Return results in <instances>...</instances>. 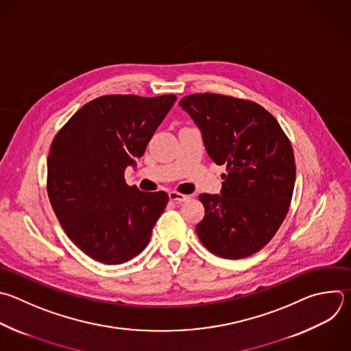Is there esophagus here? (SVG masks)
Returning <instances> with one entry per match:
<instances>
[{"mask_svg": "<svg viewBox=\"0 0 351 351\" xmlns=\"http://www.w3.org/2000/svg\"><path fill=\"white\" fill-rule=\"evenodd\" d=\"M190 197L186 195V194H182V193H178V191H171L169 193V199L171 201H175V202H183L186 199H189Z\"/></svg>", "mask_w": 351, "mask_h": 351, "instance_id": "obj_1", "label": "esophagus"}]
</instances>
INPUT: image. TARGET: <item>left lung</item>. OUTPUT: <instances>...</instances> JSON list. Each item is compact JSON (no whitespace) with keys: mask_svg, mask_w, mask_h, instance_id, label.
Here are the masks:
<instances>
[{"mask_svg":"<svg viewBox=\"0 0 351 351\" xmlns=\"http://www.w3.org/2000/svg\"><path fill=\"white\" fill-rule=\"evenodd\" d=\"M179 106L201 130L208 156L227 171L220 194L198 197L205 215L197 236L220 258L251 256L270 243L288 213L296 178L291 142L252 100L194 93Z\"/></svg>","mask_w":351,"mask_h":351,"instance_id":"8db88e82","label":"left lung"}]
</instances>
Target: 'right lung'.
<instances>
[{
    "label": "right lung",
    "instance_id": "right-lung-1",
    "mask_svg": "<svg viewBox=\"0 0 351 351\" xmlns=\"http://www.w3.org/2000/svg\"><path fill=\"white\" fill-rule=\"evenodd\" d=\"M176 100L104 95L88 101L62 127L48 156L47 191L67 237L89 258L120 265L139 255L168 204L165 191L125 183V169Z\"/></svg>",
    "mask_w": 351,
    "mask_h": 351
}]
</instances>
